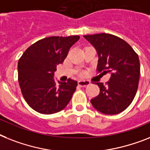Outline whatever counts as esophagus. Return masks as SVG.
Here are the masks:
<instances>
[{"mask_svg":"<svg viewBox=\"0 0 150 150\" xmlns=\"http://www.w3.org/2000/svg\"><path fill=\"white\" fill-rule=\"evenodd\" d=\"M90 84V83L88 80H80V81H78V85L80 86H82V87H85V86H89Z\"/></svg>","mask_w":150,"mask_h":150,"instance_id":"esophagus-1","label":"esophagus"}]
</instances>
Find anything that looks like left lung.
I'll list each match as a JSON object with an SVG mask.
<instances>
[{
  "mask_svg": "<svg viewBox=\"0 0 150 150\" xmlns=\"http://www.w3.org/2000/svg\"><path fill=\"white\" fill-rule=\"evenodd\" d=\"M83 37L97 51V71L111 73L105 85L96 83L100 93L90 102L104 114H118L130 105L137 93L140 73L138 54L128 43L112 34L102 33Z\"/></svg>",
  "mask_w": 150,
  "mask_h": 150,
  "instance_id": "left-lung-1",
  "label": "left lung"
}]
</instances>
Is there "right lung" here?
I'll return each instance as SVG.
<instances>
[{"instance_id":"add662e5","label":"right lung","mask_w":150,"mask_h":150,"mask_svg":"<svg viewBox=\"0 0 150 150\" xmlns=\"http://www.w3.org/2000/svg\"><path fill=\"white\" fill-rule=\"evenodd\" d=\"M80 36L50 37L37 41L24 51L18 61V81L28 104L42 114L64 110L76 89L77 82L56 83L54 73L63 64L70 48Z\"/></svg>"}]
</instances>
